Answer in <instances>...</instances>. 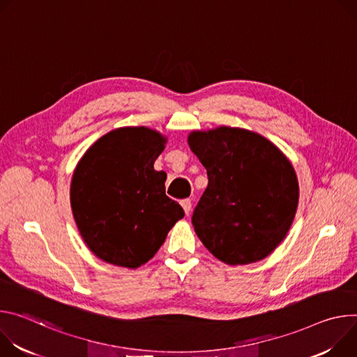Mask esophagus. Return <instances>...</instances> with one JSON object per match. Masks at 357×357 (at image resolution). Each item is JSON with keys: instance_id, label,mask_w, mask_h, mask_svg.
<instances>
[{"instance_id": "34e87169", "label": "esophagus", "mask_w": 357, "mask_h": 357, "mask_svg": "<svg viewBox=\"0 0 357 357\" xmlns=\"http://www.w3.org/2000/svg\"><path fill=\"white\" fill-rule=\"evenodd\" d=\"M181 207H183V210H184V213L188 215V213L191 211V200H188V199H184V200H181Z\"/></svg>"}]
</instances>
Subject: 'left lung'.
Wrapping results in <instances>:
<instances>
[{
    "mask_svg": "<svg viewBox=\"0 0 357 357\" xmlns=\"http://www.w3.org/2000/svg\"><path fill=\"white\" fill-rule=\"evenodd\" d=\"M188 144L208 177L191 217L202 243L229 265L268 257L298 207V178L288 158L261 135L238 128L192 132Z\"/></svg>",
    "mask_w": 357,
    "mask_h": 357,
    "instance_id": "left-lung-1",
    "label": "left lung"
}]
</instances>
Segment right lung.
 Returning <instances> with one entry per match:
<instances>
[{
    "label": "right lung",
    "instance_id": "right-lung-1",
    "mask_svg": "<svg viewBox=\"0 0 357 357\" xmlns=\"http://www.w3.org/2000/svg\"><path fill=\"white\" fill-rule=\"evenodd\" d=\"M166 139L147 128H121L93 143L77 163L70 206L89 250L105 262L137 268L184 217L166 195V173L153 165Z\"/></svg>",
    "mask_w": 357,
    "mask_h": 357
}]
</instances>
